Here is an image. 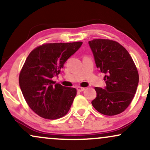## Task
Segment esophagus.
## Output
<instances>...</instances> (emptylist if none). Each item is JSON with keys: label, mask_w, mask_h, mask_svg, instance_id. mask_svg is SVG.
I'll return each instance as SVG.
<instances>
[{"label": "esophagus", "mask_w": 150, "mask_h": 150, "mask_svg": "<svg viewBox=\"0 0 150 150\" xmlns=\"http://www.w3.org/2000/svg\"><path fill=\"white\" fill-rule=\"evenodd\" d=\"M77 91H79V92H83V91L85 89V87H77Z\"/></svg>", "instance_id": "obj_1"}]
</instances>
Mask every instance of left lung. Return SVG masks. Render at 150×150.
Returning <instances> with one entry per match:
<instances>
[{
    "label": "left lung",
    "mask_w": 150,
    "mask_h": 150,
    "mask_svg": "<svg viewBox=\"0 0 150 150\" xmlns=\"http://www.w3.org/2000/svg\"><path fill=\"white\" fill-rule=\"evenodd\" d=\"M89 44L106 84L104 89L94 88L97 97L92 106L106 116L119 114L128 107L137 90L139 75L135 63L128 51L115 41L97 39Z\"/></svg>",
    "instance_id": "left-lung-1"
}]
</instances>
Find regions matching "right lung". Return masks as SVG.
Listing matches in <instances>:
<instances>
[{"label": "right lung", "instance_id": "add662e5", "mask_svg": "<svg viewBox=\"0 0 150 150\" xmlns=\"http://www.w3.org/2000/svg\"><path fill=\"white\" fill-rule=\"evenodd\" d=\"M82 44V42L44 44L29 54L19 75V84L26 102L39 116L55 120L69 111L76 89L55 84L52 77L61 73L64 63Z\"/></svg>", "mask_w": 150, "mask_h": 150}]
</instances>
